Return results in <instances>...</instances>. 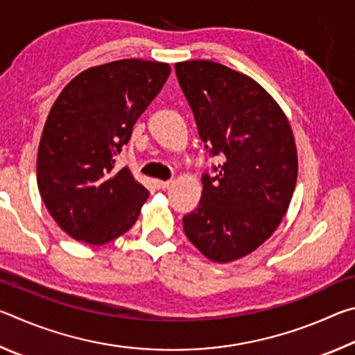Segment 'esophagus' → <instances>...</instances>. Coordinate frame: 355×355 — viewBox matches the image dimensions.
Segmentation results:
<instances>
[{"instance_id":"1","label":"esophagus","mask_w":355,"mask_h":355,"mask_svg":"<svg viewBox=\"0 0 355 355\" xmlns=\"http://www.w3.org/2000/svg\"><path fill=\"white\" fill-rule=\"evenodd\" d=\"M169 184H171L169 180H166V182H164V180H155V186H156V188H158V189L169 188Z\"/></svg>"}]
</instances>
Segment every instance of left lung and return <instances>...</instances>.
Returning <instances> with one entry per match:
<instances>
[{"instance_id":"obj_1","label":"left lung","mask_w":355,"mask_h":355,"mask_svg":"<svg viewBox=\"0 0 355 355\" xmlns=\"http://www.w3.org/2000/svg\"><path fill=\"white\" fill-rule=\"evenodd\" d=\"M200 139L222 156L202 175V197L183 218L189 241L216 263L245 257L284 219L297 180L291 125L250 76L211 61L177 62Z\"/></svg>"}]
</instances>
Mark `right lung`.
<instances>
[{
	"instance_id": "add662e5",
	"label": "right lung",
	"mask_w": 355,
	"mask_h": 355,
	"mask_svg": "<svg viewBox=\"0 0 355 355\" xmlns=\"http://www.w3.org/2000/svg\"><path fill=\"white\" fill-rule=\"evenodd\" d=\"M169 75L166 62H107L81 71L51 106L39 144V192L76 241L106 244L139 218L148 191L116 161Z\"/></svg>"
}]
</instances>
